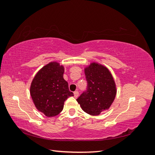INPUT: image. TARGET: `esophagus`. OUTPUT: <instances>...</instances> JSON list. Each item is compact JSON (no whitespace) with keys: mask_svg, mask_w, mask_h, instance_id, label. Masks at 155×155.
<instances>
[{"mask_svg":"<svg viewBox=\"0 0 155 155\" xmlns=\"http://www.w3.org/2000/svg\"><path fill=\"white\" fill-rule=\"evenodd\" d=\"M74 96L75 98H77V97L78 96V91H75L74 92Z\"/></svg>","mask_w":155,"mask_h":155,"instance_id":"34e87169","label":"esophagus"}]
</instances>
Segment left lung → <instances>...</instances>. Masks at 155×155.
Wrapping results in <instances>:
<instances>
[{"label":"left lung","instance_id":"8db88e82","mask_svg":"<svg viewBox=\"0 0 155 155\" xmlns=\"http://www.w3.org/2000/svg\"><path fill=\"white\" fill-rule=\"evenodd\" d=\"M87 90L77 99L84 111L98 115L108 109L116 95L115 83L109 70L104 65L91 63L85 68Z\"/></svg>","mask_w":155,"mask_h":155}]
</instances>
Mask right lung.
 <instances>
[{
  "mask_svg": "<svg viewBox=\"0 0 155 155\" xmlns=\"http://www.w3.org/2000/svg\"><path fill=\"white\" fill-rule=\"evenodd\" d=\"M64 72L63 65L51 62L39 70L31 83L30 94L34 104L47 117L59 114L64 102L74 96L64 80Z\"/></svg>",
  "mask_w": 155,
  "mask_h": 155,
  "instance_id": "right-lung-1",
  "label": "right lung"
}]
</instances>
